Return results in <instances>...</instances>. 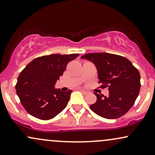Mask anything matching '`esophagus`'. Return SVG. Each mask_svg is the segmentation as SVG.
I'll use <instances>...</instances> for the list:
<instances>
[{"label": "esophagus", "mask_w": 155, "mask_h": 155, "mask_svg": "<svg viewBox=\"0 0 155 155\" xmlns=\"http://www.w3.org/2000/svg\"><path fill=\"white\" fill-rule=\"evenodd\" d=\"M80 91H81V92H82V93H83V94H84V95H87V93H88V92H87V91H85V90H83V89H80Z\"/></svg>", "instance_id": "obj_1"}]
</instances>
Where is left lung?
<instances>
[{"label": "left lung", "mask_w": 155, "mask_h": 155, "mask_svg": "<svg viewBox=\"0 0 155 155\" xmlns=\"http://www.w3.org/2000/svg\"><path fill=\"white\" fill-rule=\"evenodd\" d=\"M81 59L92 62L98 70L103 87L108 86L109 95L95 93L97 101L90 108L108 119L121 117L134 104L140 91V74L126 57L110 53H90Z\"/></svg>", "instance_id": "1"}]
</instances>
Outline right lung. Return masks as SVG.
<instances>
[{"mask_svg":"<svg viewBox=\"0 0 155 155\" xmlns=\"http://www.w3.org/2000/svg\"><path fill=\"white\" fill-rule=\"evenodd\" d=\"M79 54H49L28 63L17 80L16 90L22 106L30 115L41 120L54 118L66 108L72 90L54 87L67 64Z\"/></svg>","mask_w":155,"mask_h":155,"instance_id":"add662e5","label":"right lung"}]
</instances>
